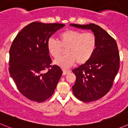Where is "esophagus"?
I'll use <instances>...</instances> for the list:
<instances>
[{
    "label": "esophagus",
    "instance_id": "1",
    "mask_svg": "<svg viewBox=\"0 0 128 128\" xmlns=\"http://www.w3.org/2000/svg\"><path fill=\"white\" fill-rule=\"evenodd\" d=\"M70 72V70H63V72H62V74L63 75H66L68 73Z\"/></svg>",
    "mask_w": 128,
    "mask_h": 128
}]
</instances>
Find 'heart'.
I'll return each mask as SVG.
<instances>
[{"instance_id": "heart-1", "label": "heart", "mask_w": 128, "mask_h": 128, "mask_svg": "<svg viewBox=\"0 0 128 128\" xmlns=\"http://www.w3.org/2000/svg\"><path fill=\"white\" fill-rule=\"evenodd\" d=\"M59 41L50 38L47 41V48L54 58L60 56L62 48H66V56L54 60V64L63 68L72 66L74 62L83 64L88 61L94 55L97 47V39L92 32L68 29L58 36Z\"/></svg>"}]
</instances>
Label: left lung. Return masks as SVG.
Instances as JSON below:
<instances>
[{
	"instance_id": "8db88e82",
	"label": "left lung",
	"mask_w": 128,
	"mask_h": 128,
	"mask_svg": "<svg viewBox=\"0 0 128 128\" xmlns=\"http://www.w3.org/2000/svg\"><path fill=\"white\" fill-rule=\"evenodd\" d=\"M90 30L97 39V47L91 58L72 70L76 76L72 86L74 96L83 102L96 101L108 92L119 70V54L116 41L104 29L94 24H70Z\"/></svg>"
}]
</instances>
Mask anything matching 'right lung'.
<instances>
[{"label":"right lung","instance_id":"add662e5","mask_svg":"<svg viewBox=\"0 0 128 128\" xmlns=\"http://www.w3.org/2000/svg\"><path fill=\"white\" fill-rule=\"evenodd\" d=\"M60 24L32 22L16 36L10 50V73L19 91L27 98L42 102L54 94L62 71L50 66L47 41ZM46 68L48 71L46 72Z\"/></svg>","mask_w":128,"mask_h":128}]
</instances>
